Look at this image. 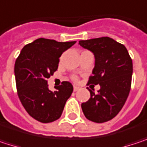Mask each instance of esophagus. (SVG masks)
Returning <instances> with one entry per match:
<instances>
[{
	"label": "esophagus",
	"instance_id": "1",
	"mask_svg": "<svg viewBox=\"0 0 147 147\" xmlns=\"http://www.w3.org/2000/svg\"><path fill=\"white\" fill-rule=\"evenodd\" d=\"M73 89H74V91L76 92V91H77V90H79V89H80V88H79L78 86H74V87H73Z\"/></svg>",
	"mask_w": 147,
	"mask_h": 147
}]
</instances>
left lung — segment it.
I'll return each instance as SVG.
<instances>
[{"instance_id":"8db88e82","label":"left lung","mask_w":147,"mask_h":147,"mask_svg":"<svg viewBox=\"0 0 147 147\" xmlns=\"http://www.w3.org/2000/svg\"><path fill=\"white\" fill-rule=\"evenodd\" d=\"M94 55V67L88 83L99 84L98 94L89 90L90 99L82 104L85 117L94 123L115 117L129 96L133 73L132 59L125 46L110 37L79 41Z\"/></svg>"}]
</instances>
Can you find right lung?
Returning a JSON list of instances; mask_svg holds the SVG:
<instances>
[{
    "label": "right lung",
    "instance_id": "add662e5",
    "mask_svg": "<svg viewBox=\"0 0 147 147\" xmlns=\"http://www.w3.org/2000/svg\"><path fill=\"white\" fill-rule=\"evenodd\" d=\"M75 43L39 38L25 45L16 59L14 74L18 98L29 115L41 123L59 119L73 92L69 82H63L54 87L57 90L51 91L47 79L57 71L61 54Z\"/></svg>",
    "mask_w": 147,
    "mask_h": 147
}]
</instances>
